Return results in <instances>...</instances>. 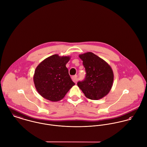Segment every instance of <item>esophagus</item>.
I'll return each instance as SVG.
<instances>
[{
  "instance_id": "esophagus-1",
  "label": "esophagus",
  "mask_w": 147,
  "mask_h": 147,
  "mask_svg": "<svg viewBox=\"0 0 147 147\" xmlns=\"http://www.w3.org/2000/svg\"><path fill=\"white\" fill-rule=\"evenodd\" d=\"M72 80L74 83H76L78 80V76L77 75H74L72 77Z\"/></svg>"
}]
</instances>
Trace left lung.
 I'll use <instances>...</instances> for the list:
<instances>
[{
	"label": "left lung",
	"mask_w": 147,
	"mask_h": 147,
	"mask_svg": "<svg viewBox=\"0 0 147 147\" xmlns=\"http://www.w3.org/2000/svg\"><path fill=\"white\" fill-rule=\"evenodd\" d=\"M83 61L86 76L78 85L85 96L92 100H97L106 96L110 91L114 80V74L110 65L92 52L79 55Z\"/></svg>",
	"instance_id": "1"
}]
</instances>
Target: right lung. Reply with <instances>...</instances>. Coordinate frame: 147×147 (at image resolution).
Listing matches in <instances>:
<instances>
[{
  "mask_svg": "<svg viewBox=\"0 0 147 147\" xmlns=\"http://www.w3.org/2000/svg\"><path fill=\"white\" fill-rule=\"evenodd\" d=\"M70 59L69 56L54 54L37 65L33 81L37 91L42 97L53 102L60 101L75 85L65 66Z\"/></svg>",
  "mask_w": 147,
  "mask_h": 147,
  "instance_id": "right-lung-1",
  "label": "right lung"
}]
</instances>
